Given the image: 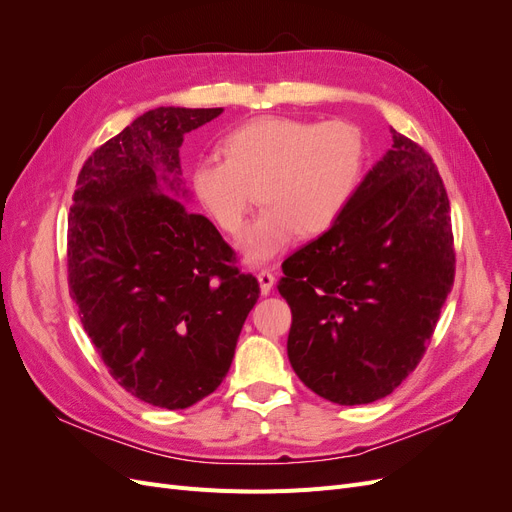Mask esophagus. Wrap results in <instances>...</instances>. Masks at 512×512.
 Returning a JSON list of instances; mask_svg holds the SVG:
<instances>
[{
	"label": "esophagus",
	"instance_id": "obj_1",
	"mask_svg": "<svg viewBox=\"0 0 512 512\" xmlns=\"http://www.w3.org/2000/svg\"><path fill=\"white\" fill-rule=\"evenodd\" d=\"M256 277H258V284H260V292L262 294H269L273 284H275V275L265 269V271H260Z\"/></svg>",
	"mask_w": 512,
	"mask_h": 512
}]
</instances>
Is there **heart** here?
Segmentation results:
<instances>
[{
    "mask_svg": "<svg viewBox=\"0 0 512 512\" xmlns=\"http://www.w3.org/2000/svg\"><path fill=\"white\" fill-rule=\"evenodd\" d=\"M222 160L198 158L190 168L196 205L230 237L243 230L254 192L265 205L247 226L239 250L267 262L303 235L329 230L359 188L365 143L342 119L314 123L267 115L230 128L220 141Z\"/></svg>",
    "mask_w": 512,
    "mask_h": 512,
    "instance_id": "heart-1",
    "label": "heart"
}]
</instances>
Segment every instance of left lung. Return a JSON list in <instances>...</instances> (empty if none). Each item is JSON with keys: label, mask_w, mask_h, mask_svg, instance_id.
Masks as SVG:
<instances>
[{"label": "left lung", "mask_w": 512, "mask_h": 512, "mask_svg": "<svg viewBox=\"0 0 512 512\" xmlns=\"http://www.w3.org/2000/svg\"><path fill=\"white\" fill-rule=\"evenodd\" d=\"M393 145L324 235L288 256V359L316 395L359 406L391 395L421 361L455 280L451 207L436 164Z\"/></svg>", "instance_id": "left-lung-1"}]
</instances>
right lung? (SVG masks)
<instances>
[{"mask_svg": "<svg viewBox=\"0 0 512 512\" xmlns=\"http://www.w3.org/2000/svg\"><path fill=\"white\" fill-rule=\"evenodd\" d=\"M224 108L160 106L83 164L68 215V284L111 376L149 406L183 410L226 378L258 280L190 211L179 147Z\"/></svg>", "mask_w": 512, "mask_h": 512, "instance_id": "right-lung-1", "label": "right lung"}]
</instances>
